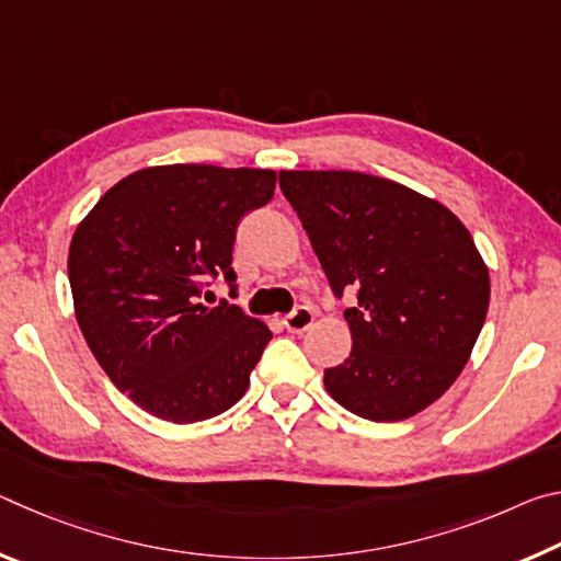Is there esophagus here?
Returning <instances> with one entry per match:
<instances>
[{
    "mask_svg": "<svg viewBox=\"0 0 561 561\" xmlns=\"http://www.w3.org/2000/svg\"><path fill=\"white\" fill-rule=\"evenodd\" d=\"M311 324H314V309L311 307H297L287 319H284V327H287L291 334H304Z\"/></svg>",
    "mask_w": 561,
    "mask_h": 561,
    "instance_id": "esophagus-1",
    "label": "esophagus"
}]
</instances>
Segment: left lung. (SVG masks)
<instances>
[{"label":"left lung","instance_id":"left-lung-1","mask_svg":"<svg viewBox=\"0 0 561 561\" xmlns=\"http://www.w3.org/2000/svg\"><path fill=\"white\" fill-rule=\"evenodd\" d=\"M331 291L351 354L324 371L329 396L366 421H405L438 401L485 324L490 274L458 217L433 197L354 170H282Z\"/></svg>","mask_w":561,"mask_h":561}]
</instances>
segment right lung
I'll use <instances>...</instances> for the list:
<instances>
[{"label":"right lung","instance_id":"1","mask_svg":"<svg viewBox=\"0 0 561 561\" xmlns=\"http://www.w3.org/2000/svg\"><path fill=\"white\" fill-rule=\"evenodd\" d=\"M274 185V170L144 168L76 227V321L113 386L150 415L207 421L250 386L272 331L234 304L205 307L201 294L213 277L234 287L237 225L272 201Z\"/></svg>","mask_w":561,"mask_h":561}]
</instances>
